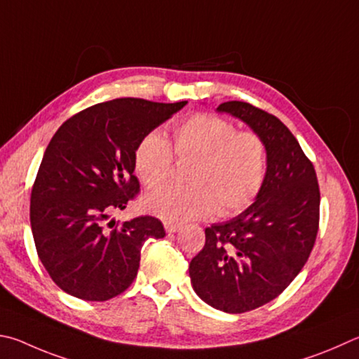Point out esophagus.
Listing matches in <instances>:
<instances>
[{
  "label": "esophagus",
  "mask_w": 359,
  "mask_h": 359,
  "mask_svg": "<svg viewBox=\"0 0 359 359\" xmlns=\"http://www.w3.org/2000/svg\"><path fill=\"white\" fill-rule=\"evenodd\" d=\"M180 229V224H175V223H165V231L168 233H174Z\"/></svg>",
  "instance_id": "esophagus-1"
}]
</instances>
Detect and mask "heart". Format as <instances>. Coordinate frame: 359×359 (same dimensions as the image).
<instances>
[{"label":"heart","instance_id":"b5f03b06","mask_svg":"<svg viewBox=\"0 0 359 359\" xmlns=\"http://www.w3.org/2000/svg\"><path fill=\"white\" fill-rule=\"evenodd\" d=\"M174 152L193 160L188 187H160L146 194L144 207L169 223L231 217L250 207L262 190L269 149L254 132L215 114H196L172 130ZM172 147L158 130L146 133L133 154L135 171L146 187H158L171 174Z\"/></svg>","mask_w":359,"mask_h":359}]
</instances>
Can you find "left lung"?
Returning <instances> with one entry per match:
<instances>
[{"label":"left lung","instance_id":"1","mask_svg":"<svg viewBox=\"0 0 359 359\" xmlns=\"http://www.w3.org/2000/svg\"><path fill=\"white\" fill-rule=\"evenodd\" d=\"M217 109L262 136L269 168L262 190L243 213L207 227L190 278L212 308L242 314L281 295L302 271L316 243L320 190L314 165L276 116L237 100Z\"/></svg>","mask_w":359,"mask_h":359}]
</instances>
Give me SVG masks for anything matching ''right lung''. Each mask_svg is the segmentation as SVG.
Masks as SVG:
<instances>
[{
	"instance_id": "1",
	"label": "right lung",
	"mask_w": 359,
	"mask_h": 359,
	"mask_svg": "<svg viewBox=\"0 0 359 359\" xmlns=\"http://www.w3.org/2000/svg\"><path fill=\"white\" fill-rule=\"evenodd\" d=\"M185 105L132 97L97 103L51 138L32 185L29 218L39 259L69 295L86 302L121 295L138 273L142 243L165 237L161 221L149 215L114 229L105 221L140 193L138 141Z\"/></svg>"
}]
</instances>
